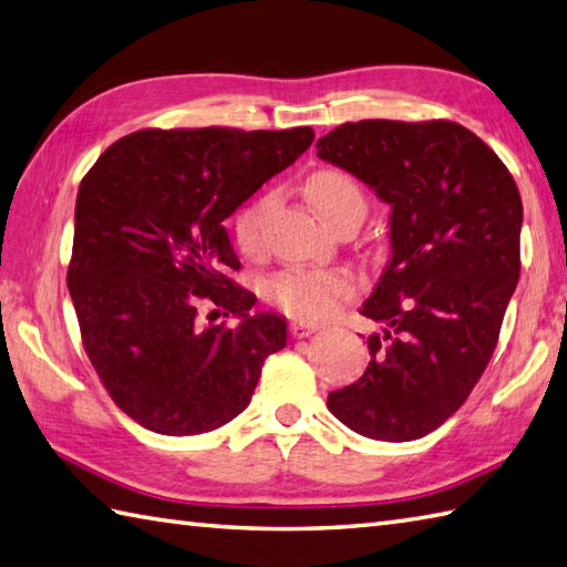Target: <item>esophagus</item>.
Masks as SVG:
<instances>
[{"instance_id":"obj_1","label":"esophagus","mask_w":567,"mask_h":567,"mask_svg":"<svg viewBox=\"0 0 567 567\" xmlns=\"http://www.w3.org/2000/svg\"><path fill=\"white\" fill-rule=\"evenodd\" d=\"M323 327L317 321H309V319H295L292 327H290V333L295 336V339H307V336L321 331Z\"/></svg>"}]
</instances>
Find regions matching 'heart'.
<instances>
[{
	"mask_svg": "<svg viewBox=\"0 0 567 567\" xmlns=\"http://www.w3.org/2000/svg\"><path fill=\"white\" fill-rule=\"evenodd\" d=\"M307 195L327 224H331L348 204L363 202L355 179L336 171H321L311 177ZM268 207L270 199L260 197L238 212L236 238L244 250H258L262 216ZM353 292V277L343 270H287L272 277L270 282V295L277 305H282L292 315L311 319L333 315L341 299L351 297Z\"/></svg>",
	"mask_w": 567,
	"mask_h": 567,
	"instance_id": "b5f03b06",
	"label": "heart"
}]
</instances>
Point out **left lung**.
Listing matches in <instances>:
<instances>
[{"label": "left lung", "instance_id": "1", "mask_svg": "<svg viewBox=\"0 0 567 567\" xmlns=\"http://www.w3.org/2000/svg\"><path fill=\"white\" fill-rule=\"evenodd\" d=\"M317 155L390 207V260L360 315L358 382L329 392V412L360 436L414 441L457 412L495 351L519 282L522 197L487 143L453 122H351Z\"/></svg>", "mask_w": 567, "mask_h": 567}]
</instances>
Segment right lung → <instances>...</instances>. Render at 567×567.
<instances>
[{"mask_svg":"<svg viewBox=\"0 0 567 567\" xmlns=\"http://www.w3.org/2000/svg\"><path fill=\"white\" fill-rule=\"evenodd\" d=\"M315 131H136L84 175L68 287L82 343L116 406L163 436H195L248 406L287 319L252 311L228 275L224 219L302 155ZM228 316L234 328L212 324Z\"/></svg>","mask_w":567,"mask_h":567,"instance_id":"obj_1","label":"right lung"}]
</instances>
